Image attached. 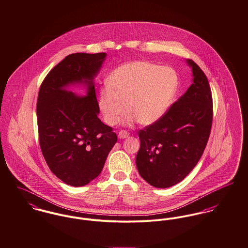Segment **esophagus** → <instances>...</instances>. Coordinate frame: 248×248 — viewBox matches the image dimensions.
Returning a JSON list of instances; mask_svg holds the SVG:
<instances>
[{
	"instance_id": "34e87169",
	"label": "esophagus",
	"mask_w": 248,
	"mask_h": 248,
	"mask_svg": "<svg viewBox=\"0 0 248 248\" xmlns=\"http://www.w3.org/2000/svg\"><path fill=\"white\" fill-rule=\"evenodd\" d=\"M128 136H129V133L127 131H125V130H121L119 132V138L120 139H125V138H127Z\"/></svg>"
}]
</instances>
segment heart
<instances>
[{
  "mask_svg": "<svg viewBox=\"0 0 248 248\" xmlns=\"http://www.w3.org/2000/svg\"><path fill=\"white\" fill-rule=\"evenodd\" d=\"M177 86L172 68L147 61L130 62L112 71L107 86L100 90L98 106L108 125H115L125 109L128 123L137 120L149 125L165 115Z\"/></svg>",
  "mask_w": 248,
  "mask_h": 248,
  "instance_id": "1",
  "label": "heart"
}]
</instances>
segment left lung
<instances>
[{
  "mask_svg": "<svg viewBox=\"0 0 248 248\" xmlns=\"http://www.w3.org/2000/svg\"><path fill=\"white\" fill-rule=\"evenodd\" d=\"M186 92L156 123L139 131L136 165L140 177L157 188L183 181L198 164L211 131L212 94L208 80L192 60Z\"/></svg>",
  "mask_w": 248,
  "mask_h": 248,
  "instance_id": "8db88e82",
  "label": "left lung"
}]
</instances>
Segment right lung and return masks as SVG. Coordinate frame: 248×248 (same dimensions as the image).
I'll return each mask as SVG.
<instances>
[{"label": "right lung", "mask_w": 248, "mask_h": 248, "mask_svg": "<svg viewBox=\"0 0 248 248\" xmlns=\"http://www.w3.org/2000/svg\"><path fill=\"white\" fill-rule=\"evenodd\" d=\"M106 53H74L55 65L41 84L37 122L42 153L51 172L68 186H83L102 172L117 135L99 118L94 78ZM85 84L87 96L68 89Z\"/></svg>", "instance_id": "add662e5"}]
</instances>
